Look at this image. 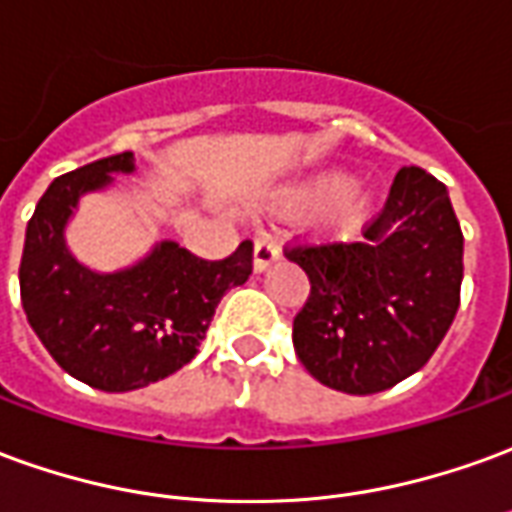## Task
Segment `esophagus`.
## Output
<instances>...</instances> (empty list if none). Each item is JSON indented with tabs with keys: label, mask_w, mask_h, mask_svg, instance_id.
<instances>
[{
	"label": "esophagus",
	"mask_w": 512,
	"mask_h": 512,
	"mask_svg": "<svg viewBox=\"0 0 512 512\" xmlns=\"http://www.w3.org/2000/svg\"><path fill=\"white\" fill-rule=\"evenodd\" d=\"M280 260V246L274 238H268V235H260L255 241V255H252V266L255 271H266L271 263H277Z\"/></svg>",
	"instance_id": "34e87169"
}]
</instances>
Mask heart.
Here are the masks:
<instances>
[{
	"label": "heart",
	"mask_w": 512,
	"mask_h": 512,
	"mask_svg": "<svg viewBox=\"0 0 512 512\" xmlns=\"http://www.w3.org/2000/svg\"><path fill=\"white\" fill-rule=\"evenodd\" d=\"M330 199V227L335 232H355L366 221L374 205V194L366 182H346L343 171H321L285 191L282 202L288 207H307Z\"/></svg>",
	"instance_id": "1"
}]
</instances>
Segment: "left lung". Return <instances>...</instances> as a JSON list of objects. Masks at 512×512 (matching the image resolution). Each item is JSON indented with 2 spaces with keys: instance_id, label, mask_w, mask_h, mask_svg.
<instances>
[{
  "instance_id": "1",
  "label": "left lung",
  "mask_w": 512,
  "mask_h": 512,
  "mask_svg": "<svg viewBox=\"0 0 512 512\" xmlns=\"http://www.w3.org/2000/svg\"><path fill=\"white\" fill-rule=\"evenodd\" d=\"M310 280L293 318L299 363L332 391L368 396L424 366L455 321L463 232L446 185L418 166L396 174L357 244L293 246Z\"/></svg>"
}]
</instances>
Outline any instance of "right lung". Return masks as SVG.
<instances>
[{"label": "right lung", "mask_w": 512, "mask_h": 512, "mask_svg": "<svg viewBox=\"0 0 512 512\" xmlns=\"http://www.w3.org/2000/svg\"><path fill=\"white\" fill-rule=\"evenodd\" d=\"M132 171L135 155L121 152L57 177L27 224L19 268L21 305L46 352L107 393L146 388L191 363L221 296L252 274V241L224 260L160 241L119 271L80 263L66 244L80 199Z\"/></svg>", "instance_id": "add662e5"}]
</instances>
